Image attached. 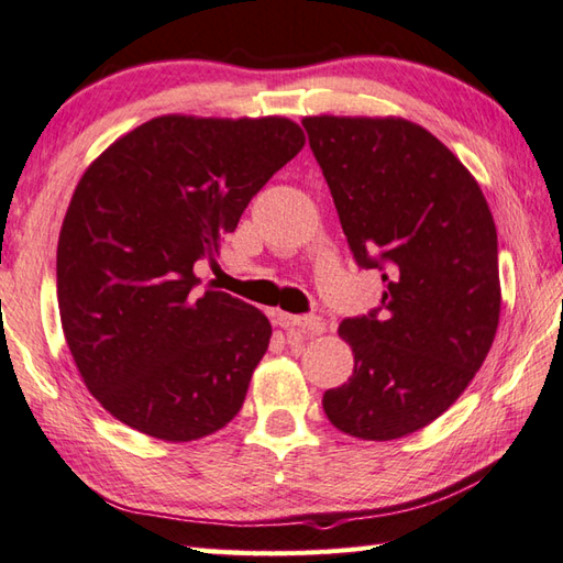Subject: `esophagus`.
Wrapping results in <instances>:
<instances>
[{"instance_id":"obj_1","label":"esophagus","mask_w":563,"mask_h":563,"mask_svg":"<svg viewBox=\"0 0 563 563\" xmlns=\"http://www.w3.org/2000/svg\"><path fill=\"white\" fill-rule=\"evenodd\" d=\"M277 325L284 328L286 333H299V335H316V333H323V318H316V316H291V313H284L277 311Z\"/></svg>"}]
</instances>
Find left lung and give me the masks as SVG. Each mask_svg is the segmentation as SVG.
I'll return each instance as SVG.
<instances>
[{"label":"left lung","instance_id":"8db88e82","mask_svg":"<svg viewBox=\"0 0 563 563\" xmlns=\"http://www.w3.org/2000/svg\"><path fill=\"white\" fill-rule=\"evenodd\" d=\"M360 267L382 309L345 318V385L323 411L347 437L391 441L439 419L478 373L500 323L497 230L475 176L405 117H303Z\"/></svg>","mask_w":563,"mask_h":563}]
</instances>
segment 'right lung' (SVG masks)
Instances as JSON below:
<instances>
[{"label": "right lung", "instance_id": "add662e5", "mask_svg": "<svg viewBox=\"0 0 563 563\" xmlns=\"http://www.w3.org/2000/svg\"><path fill=\"white\" fill-rule=\"evenodd\" d=\"M289 117L162 114L85 168L56 254L63 335L117 421L186 443L245 401L272 323L225 291L196 294L252 196L303 150Z\"/></svg>", "mask_w": 563, "mask_h": 563}]
</instances>
